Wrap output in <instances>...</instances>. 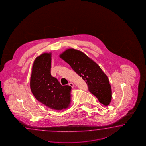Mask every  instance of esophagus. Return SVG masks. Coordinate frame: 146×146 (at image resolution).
<instances>
[{
  "label": "esophagus",
  "instance_id": "obj_1",
  "mask_svg": "<svg viewBox=\"0 0 146 146\" xmlns=\"http://www.w3.org/2000/svg\"><path fill=\"white\" fill-rule=\"evenodd\" d=\"M69 86H72V88H74V84L73 83H72V82H69L68 84Z\"/></svg>",
  "mask_w": 146,
  "mask_h": 146
}]
</instances>
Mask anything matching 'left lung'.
Listing matches in <instances>:
<instances>
[{"label":"left lung","mask_w":146,"mask_h":146,"mask_svg":"<svg viewBox=\"0 0 146 146\" xmlns=\"http://www.w3.org/2000/svg\"><path fill=\"white\" fill-rule=\"evenodd\" d=\"M60 57L85 81L89 91L100 103L105 106L109 105L112 98L111 86L106 74L94 61L74 49L66 50Z\"/></svg>","instance_id":"left-lung-1"}]
</instances>
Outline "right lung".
<instances>
[{"mask_svg":"<svg viewBox=\"0 0 146 146\" xmlns=\"http://www.w3.org/2000/svg\"><path fill=\"white\" fill-rule=\"evenodd\" d=\"M51 53H44L35 60L30 87L38 101L52 109L61 110L70 104L72 87L62 86L51 74Z\"/></svg>","mask_w":146,"mask_h":146,"instance_id":"1","label":"right lung"}]
</instances>
